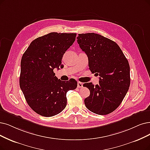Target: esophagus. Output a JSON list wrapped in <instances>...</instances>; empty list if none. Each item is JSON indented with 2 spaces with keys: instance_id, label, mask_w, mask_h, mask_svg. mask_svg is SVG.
Segmentation results:
<instances>
[{
  "instance_id": "1",
  "label": "esophagus",
  "mask_w": 150,
  "mask_h": 150,
  "mask_svg": "<svg viewBox=\"0 0 150 150\" xmlns=\"http://www.w3.org/2000/svg\"><path fill=\"white\" fill-rule=\"evenodd\" d=\"M83 87V83L82 82H77V87L78 88H82Z\"/></svg>"
}]
</instances>
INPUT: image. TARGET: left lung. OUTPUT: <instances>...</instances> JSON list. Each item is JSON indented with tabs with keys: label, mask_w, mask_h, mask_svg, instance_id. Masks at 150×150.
<instances>
[{
	"label": "left lung",
	"mask_w": 150,
	"mask_h": 150,
	"mask_svg": "<svg viewBox=\"0 0 150 150\" xmlns=\"http://www.w3.org/2000/svg\"><path fill=\"white\" fill-rule=\"evenodd\" d=\"M77 43L88 57L89 69L100 76L99 84L86 83L90 91L84 100L87 108L100 115L121 105L130 83V67L120 47L110 39L92 33L79 34Z\"/></svg>",
	"instance_id": "obj_1"
}]
</instances>
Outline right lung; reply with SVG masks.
Listing matches in <instances>:
<instances>
[{"instance_id": "right-lung-1", "label": "right lung", "mask_w": 150, "mask_h": 150, "mask_svg": "<svg viewBox=\"0 0 150 150\" xmlns=\"http://www.w3.org/2000/svg\"><path fill=\"white\" fill-rule=\"evenodd\" d=\"M76 36V33H49L34 40L23 55L20 86L28 105L39 115L52 117L61 112L67 106V93L77 87L74 79L62 81L53 72L59 69Z\"/></svg>"}]
</instances>
